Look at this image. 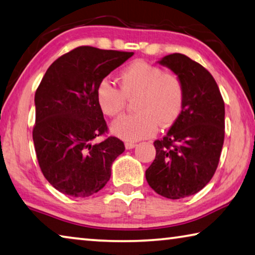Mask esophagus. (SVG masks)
Masks as SVG:
<instances>
[{
	"instance_id": "1",
	"label": "esophagus",
	"mask_w": 255,
	"mask_h": 255,
	"mask_svg": "<svg viewBox=\"0 0 255 255\" xmlns=\"http://www.w3.org/2000/svg\"><path fill=\"white\" fill-rule=\"evenodd\" d=\"M135 143L134 142H125V148H127L128 150H130V149H133L135 147Z\"/></svg>"
}]
</instances>
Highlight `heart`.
I'll use <instances>...</instances> for the list:
<instances>
[{"label": "heart", "mask_w": 255, "mask_h": 255, "mask_svg": "<svg viewBox=\"0 0 255 255\" xmlns=\"http://www.w3.org/2000/svg\"><path fill=\"white\" fill-rule=\"evenodd\" d=\"M120 89L104 79L96 90L97 104L104 114L115 116L133 100L136 112L116 119L113 134L128 141H136L155 134L158 125L168 128L176 122L184 105L185 89L181 77L164 71L145 61L132 62L121 71Z\"/></svg>", "instance_id": "b5f03b06"}]
</instances>
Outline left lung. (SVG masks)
I'll return each mask as SVG.
<instances>
[{
  "instance_id": "left-lung-1",
  "label": "left lung",
  "mask_w": 255,
  "mask_h": 255,
  "mask_svg": "<svg viewBox=\"0 0 255 255\" xmlns=\"http://www.w3.org/2000/svg\"><path fill=\"white\" fill-rule=\"evenodd\" d=\"M159 63L184 83V105L167 134L156 140V158L145 170L150 187L168 199L202 190L216 173L225 139V103L206 68L184 54L174 53Z\"/></svg>"
}]
</instances>
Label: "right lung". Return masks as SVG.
<instances>
[{"label": "right lung", "mask_w": 255, "mask_h": 255, "mask_svg": "<svg viewBox=\"0 0 255 255\" xmlns=\"http://www.w3.org/2000/svg\"><path fill=\"white\" fill-rule=\"evenodd\" d=\"M133 52L79 46L54 61L35 94L32 139L40 170L61 193L90 197L111 178L123 141L107 136L108 128L96 99L99 82Z\"/></svg>", "instance_id": "right-lung-1"}]
</instances>
